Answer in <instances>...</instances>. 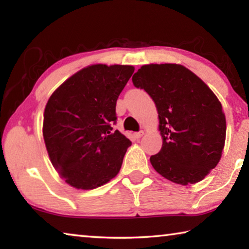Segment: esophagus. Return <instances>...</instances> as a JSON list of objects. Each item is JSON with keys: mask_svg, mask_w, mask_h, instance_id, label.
Listing matches in <instances>:
<instances>
[{"mask_svg": "<svg viewBox=\"0 0 249 249\" xmlns=\"http://www.w3.org/2000/svg\"><path fill=\"white\" fill-rule=\"evenodd\" d=\"M142 135H144V132H142V130H140V132L135 133L134 136H135V138H137V140H138V138H141Z\"/></svg>", "mask_w": 249, "mask_h": 249, "instance_id": "1", "label": "esophagus"}]
</instances>
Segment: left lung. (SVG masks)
Returning <instances> with one entry per match:
<instances>
[{"instance_id": "left-lung-1", "label": "left lung", "mask_w": 249, "mask_h": 249, "mask_svg": "<svg viewBox=\"0 0 249 249\" xmlns=\"http://www.w3.org/2000/svg\"><path fill=\"white\" fill-rule=\"evenodd\" d=\"M156 104L162 147L150 157L154 169L178 184L199 182L220 161L226 136L222 104L185 67L145 65L133 75Z\"/></svg>"}]
</instances>
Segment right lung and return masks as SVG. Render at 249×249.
I'll return each instance as SVG.
<instances>
[{
  "mask_svg": "<svg viewBox=\"0 0 249 249\" xmlns=\"http://www.w3.org/2000/svg\"><path fill=\"white\" fill-rule=\"evenodd\" d=\"M134 70L89 66L66 80L46 104V148L54 169L72 187L91 190L119 174L132 142L112 126L116 101Z\"/></svg>",
  "mask_w": 249,
  "mask_h": 249,
  "instance_id": "1",
  "label": "right lung"
}]
</instances>
